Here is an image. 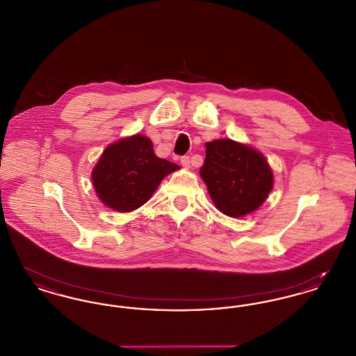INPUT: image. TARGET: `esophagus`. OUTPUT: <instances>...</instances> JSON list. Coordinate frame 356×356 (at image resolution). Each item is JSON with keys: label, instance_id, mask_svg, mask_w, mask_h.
<instances>
[{"label": "esophagus", "instance_id": "obj_1", "mask_svg": "<svg viewBox=\"0 0 356 356\" xmlns=\"http://www.w3.org/2000/svg\"><path fill=\"white\" fill-rule=\"evenodd\" d=\"M180 163H181V165L184 167V168H191V164H192V160H191V157L189 156H184V157H181V160H180Z\"/></svg>", "mask_w": 356, "mask_h": 356}]
</instances>
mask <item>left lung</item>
<instances>
[{
    "mask_svg": "<svg viewBox=\"0 0 356 356\" xmlns=\"http://www.w3.org/2000/svg\"><path fill=\"white\" fill-rule=\"evenodd\" d=\"M200 176L215 207L229 218L257 211L273 188V173L264 154L231 138L205 144Z\"/></svg>",
    "mask_w": 356,
    "mask_h": 356,
    "instance_id": "8db88e82",
    "label": "left lung"
}]
</instances>
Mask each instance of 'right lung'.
I'll return each mask as SVG.
<instances>
[{"mask_svg": "<svg viewBox=\"0 0 356 356\" xmlns=\"http://www.w3.org/2000/svg\"><path fill=\"white\" fill-rule=\"evenodd\" d=\"M179 168L154 154L147 136H128L104 149L92 170V184L104 205L122 213L132 212L152 197L165 176Z\"/></svg>", "mask_w": 356, "mask_h": 356, "instance_id": "1", "label": "right lung"}]
</instances>
